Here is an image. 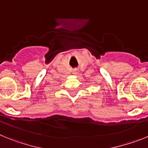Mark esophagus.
<instances>
[{"label":"esophagus","instance_id":"esophagus-1","mask_svg":"<svg viewBox=\"0 0 148 148\" xmlns=\"http://www.w3.org/2000/svg\"><path fill=\"white\" fill-rule=\"evenodd\" d=\"M73 74H74V75H77V74H79V71H78L77 69H74V71H73Z\"/></svg>","mask_w":148,"mask_h":148}]
</instances>
